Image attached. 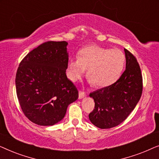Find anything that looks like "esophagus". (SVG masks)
Returning a JSON list of instances; mask_svg holds the SVG:
<instances>
[{"label":"esophagus","instance_id":"esophagus-1","mask_svg":"<svg viewBox=\"0 0 159 159\" xmlns=\"http://www.w3.org/2000/svg\"><path fill=\"white\" fill-rule=\"evenodd\" d=\"M86 96V93L84 91H82V90H80L79 91V98L80 99L83 98L84 97Z\"/></svg>","mask_w":159,"mask_h":159}]
</instances>
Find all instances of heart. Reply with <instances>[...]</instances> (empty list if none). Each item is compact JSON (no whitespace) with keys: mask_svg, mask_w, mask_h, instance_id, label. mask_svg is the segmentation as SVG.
Masks as SVG:
<instances>
[{"mask_svg":"<svg viewBox=\"0 0 159 159\" xmlns=\"http://www.w3.org/2000/svg\"><path fill=\"white\" fill-rule=\"evenodd\" d=\"M125 63V55L121 50L89 45L78 52L77 58H70L66 66L69 79L80 80L87 70V78L96 88L114 84L120 77Z\"/></svg>","mask_w":159,"mask_h":159,"instance_id":"heart-1","label":"heart"}]
</instances>
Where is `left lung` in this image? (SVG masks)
Segmentation results:
<instances>
[{"instance_id":"1","label":"left lung","mask_w":159,"mask_h":159,"mask_svg":"<svg viewBox=\"0 0 159 159\" xmlns=\"http://www.w3.org/2000/svg\"><path fill=\"white\" fill-rule=\"evenodd\" d=\"M126 69L114 84L91 93L95 108L90 121L101 129H109L123 122L135 108L143 92V77L136 58L125 48Z\"/></svg>"}]
</instances>
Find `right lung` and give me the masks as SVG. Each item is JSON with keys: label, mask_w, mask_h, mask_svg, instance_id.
<instances>
[{"label": "right lung", "mask_w": 159, "mask_h": 159, "mask_svg": "<svg viewBox=\"0 0 159 159\" xmlns=\"http://www.w3.org/2000/svg\"><path fill=\"white\" fill-rule=\"evenodd\" d=\"M66 41H48L30 51L16 75L21 108L32 122L52 126L62 120L69 104L78 98L76 86L66 77Z\"/></svg>", "instance_id": "right-lung-1"}]
</instances>
